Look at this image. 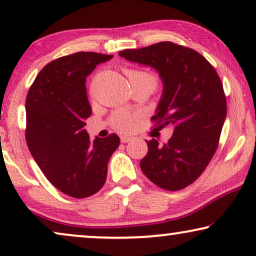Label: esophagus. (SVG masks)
I'll return each instance as SVG.
<instances>
[{
	"mask_svg": "<svg viewBox=\"0 0 256 256\" xmlns=\"http://www.w3.org/2000/svg\"><path fill=\"white\" fill-rule=\"evenodd\" d=\"M129 141H132V138H129V136H121L122 143H128Z\"/></svg>",
	"mask_w": 256,
	"mask_h": 256,
	"instance_id": "obj_1",
	"label": "esophagus"
}]
</instances>
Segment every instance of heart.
<instances>
[{
  "instance_id": "b5f03b06",
  "label": "heart",
  "mask_w": 256,
  "mask_h": 256,
  "mask_svg": "<svg viewBox=\"0 0 256 256\" xmlns=\"http://www.w3.org/2000/svg\"><path fill=\"white\" fill-rule=\"evenodd\" d=\"M124 71L128 79L130 80L132 85H144L155 90L158 84V78L155 73L144 68H124ZM112 126L118 132H129L132 128L134 118L132 115L126 112H116L110 118Z\"/></svg>"
}]
</instances>
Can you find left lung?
Listing matches in <instances>:
<instances>
[{
	"label": "left lung",
	"mask_w": 256,
	"mask_h": 256,
	"mask_svg": "<svg viewBox=\"0 0 256 256\" xmlns=\"http://www.w3.org/2000/svg\"><path fill=\"white\" fill-rule=\"evenodd\" d=\"M118 54L160 73L163 94L152 121L160 130L170 126L174 134L163 144L146 141L148 154L140 166L157 186L182 190L204 172L218 148L227 114L222 80L200 54L171 42Z\"/></svg>",
	"instance_id": "left-lung-1"
}]
</instances>
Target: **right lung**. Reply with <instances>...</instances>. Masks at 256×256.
Listing matches in <instances>:
<instances>
[{
    "instance_id": "right-lung-1",
    "label": "right lung",
    "mask_w": 256,
    "mask_h": 256,
    "mask_svg": "<svg viewBox=\"0 0 256 256\" xmlns=\"http://www.w3.org/2000/svg\"><path fill=\"white\" fill-rule=\"evenodd\" d=\"M112 57L76 52L54 59L28 92L26 144L48 182L70 197H90L104 186L108 160L120 144L116 134L90 140L84 129L92 114L86 76Z\"/></svg>"
}]
</instances>
